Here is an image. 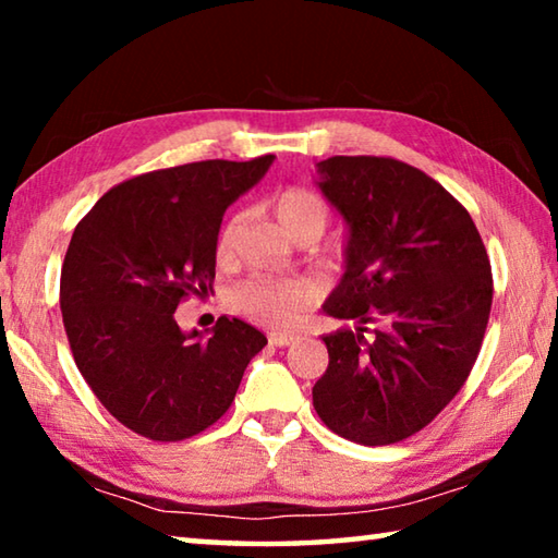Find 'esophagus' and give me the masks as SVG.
I'll return each instance as SVG.
<instances>
[{"label":"esophagus","mask_w":558,"mask_h":558,"mask_svg":"<svg viewBox=\"0 0 558 558\" xmlns=\"http://www.w3.org/2000/svg\"><path fill=\"white\" fill-rule=\"evenodd\" d=\"M268 342L272 347H290V344L298 342V337L295 335H282V332H270L268 335Z\"/></svg>","instance_id":"34e87169"}]
</instances>
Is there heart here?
I'll return each mask as SVG.
<instances>
[{
  "mask_svg": "<svg viewBox=\"0 0 558 558\" xmlns=\"http://www.w3.org/2000/svg\"><path fill=\"white\" fill-rule=\"evenodd\" d=\"M272 211L278 223L295 241H317L327 229V202L313 189L288 186L272 196ZM245 214L235 211L221 223L216 235V258L229 263L243 231ZM315 286L302 278H245L229 292V305L245 317L276 329L292 327L315 302Z\"/></svg>",
  "mask_w": 558,
  "mask_h": 558,
  "instance_id": "1",
  "label": "heart"
}]
</instances>
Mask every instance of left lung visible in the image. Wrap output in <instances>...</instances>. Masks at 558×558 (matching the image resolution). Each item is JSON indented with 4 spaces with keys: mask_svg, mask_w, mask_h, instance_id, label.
I'll return each mask as SVG.
<instances>
[{
    "mask_svg": "<svg viewBox=\"0 0 558 558\" xmlns=\"http://www.w3.org/2000/svg\"><path fill=\"white\" fill-rule=\"evenodd\" d=\"M319 189L349 223L347 270L325 313L356 329L323 337L313 403L329 430L391 446L426 428L468 381L493 307V268L448 189L393 157H329ZM381 322L375 337L364 324Z\"/></svg>",
    "mask_w": 558,
    "mask_h": 558,
    "instance_id": "left-lung-1",
    "label": "left lung"
}]
</instances>
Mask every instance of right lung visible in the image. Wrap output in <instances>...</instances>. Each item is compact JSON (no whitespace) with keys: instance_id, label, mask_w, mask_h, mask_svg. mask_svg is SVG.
Instances as JSON below:
<instances>
[{"instance_id":"obj_1","label":"right lung","mask_w":558,"mask_h":558,"mask_svg":"<svg viewBox=\"0 0 558 558\" xmlns=\"http://www.w3.org/2000/svg\"><path fill=\"white\" fill-rule=\"evenodd\" d=\"M272 155L204 159L112 186L83 216L61 268V315L75 366L110 415L137 436L177 442L229 411L268 339L235 317L184 335L179 302L211 288L223 211Z\"/></svg>"}]
</instances>
